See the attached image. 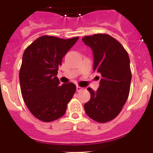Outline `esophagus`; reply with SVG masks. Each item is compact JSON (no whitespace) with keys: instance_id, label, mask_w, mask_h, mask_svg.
Returning <instances> with one entry per match:
<instances>
[{"instance_id":"esophagus-1","label":"esophagus","mask_w":153,"mask_h":153,"mask_svg":"<svg viewBox=\"0 0 153 153\" xmlns=\"http://www.w3.org/2000/svg\"><path fill=\"white\" fill-rule=\"evenodd\" d=\"M83 87H81V86H76V91L77 92H80L81 90H83Z\"/></svg>"}]
</instances>
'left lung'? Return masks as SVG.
Instances as JSON below:
<instances>
[{"mask_svg":"<svg viewBox=\"0 0 153 153\" xmlns=\"http://www.w3.org/2000/svg\"><path fill=\"white\" fill-rule=\"evenodd\" d=\"M82 40L93 50V70L102 76L97 91L87 88L91 97L84 104L85 112L96 122H109L120 114L129 97L132 78L129 55L118 40L106 33Z\"/></svg>","mask_w":153,"mask_h":153,"instance_id":"1","label":"left lung"}]
</instances>
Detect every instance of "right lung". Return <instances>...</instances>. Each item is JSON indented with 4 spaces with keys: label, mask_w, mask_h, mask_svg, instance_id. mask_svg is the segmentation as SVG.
<instances>
[{
    "label": "right lung",
    "mask_w": 153,
    "mask_h": 153,
    "mask_svg": "<svg viewBox=\"0 0 153 153\" xmlns=\"http://www.w3.org/2000/svg\"><path fill=\"white\" fill-rule=\"evenodd\" d=\"M78 39L44 35L24 51L19 73L21 94L30 112L40 121L52 122L63 117L74 97L76 85H60L56 75L63 57Z\"/></svg>",
    "instance_id": "1"
}]
</instances>
